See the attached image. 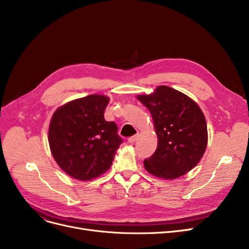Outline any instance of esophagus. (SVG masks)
Wrapping results in <instances>:
<instances>
[{
  "mask_svg": "<svg viewBox=\"0 0 249 249\" xmlns=\"http://www.w3.org/2000/svg\"><path fill=\"white\" fill-rule=\"evenodd\" d=\"M137 138H138V134L133 135V136L128 138V142H129V143H134V142L137 140Z\"/></svg>",
  "mask_w": 249,
  "mask_h": 249,
  "instance_id": "1",
  "label": "esophagus"
}]
</instances>
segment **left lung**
Masks as SVG:
<instances>
[{
	"label": "left lung",
	"mask_w": 249,
	"mask_h": 249,
	"mask_svg": "<svg viewBox=\"0 0 249 249\" xmlns=\"http://www.w3.org/2000/svg\"><path fill=\"white\" fill-rule=\"evenodd\" d=\"M137 99L151 113L159 138L155 152L143 162L145 169L165 179L184 176L198 164L207 147L202 110L191 98L167 86Z\"/></svg>",
	"instance_id": "8db88e82"
}]
</instances>
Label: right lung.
Listing matches in <instances>:
<instances>
[{"label": "right lung", "mask_w": 249, "mask_h": 249, "mask_svg": "<svg viewBox=\"0 0 249 249\" xmlns=\"http://www.w3.org/2000/svg\"><path fill=\"white\" fill-rule=\"evenodd\" d=\"M108 103V97L89 95L63 105L51 118V153L73 178L89 180L106 173L123 142L115 122L104 118Z\"/></svg>", "instance_id": "add662e5"}]
</instances>
